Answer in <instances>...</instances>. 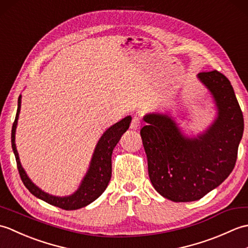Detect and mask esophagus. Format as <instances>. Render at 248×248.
I'll list each match as a JSON object with an SVG mask.
<instances>
[{"label": "esophagus", "mask_w": 248, "mask_h": 248, "mask_svg": "<svg viewBox=\"0 0 248 248\" xmlns=\"http://www.w3.org/2000/svg\"><path fill=\"white\" fill-rule=\"evenodd\" d=\"M140 124H141V119L139 117V116H134L132 118V121H131L130 128L132 130H138L140 128Z\"/></svg>", "instance_id": "34e87169"}]
</instances>
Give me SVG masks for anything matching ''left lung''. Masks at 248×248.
I'll return each instance as SVG.
<instances>
[{
    "label": "left lung",
    "instance_id": "8db88e82",
    "mask_svg": "<svg viewBox=\"0 0 248 248\" xmlns=\"http://www.w3.org/2000/svg\"><path fill=\"white\" fill-rule=\"evenodd\" d=\"M217 102L218 116L207 132L184 138L170 116H145L140 130L152 186L175 202H194L233 170L244 131L243 113L229 80L217 70L198 75Z\"/></svg>",
    "mask_w": 248,
    "mask_h": 248
}]
</instances>
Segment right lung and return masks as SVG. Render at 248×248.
I'll return each instance as SVG.
<instances>
[{"label":"right lung","instance_id":"obj_1","mask_svg":"<svg viewBox=\"0 0 248 248\" xmlns=\"http://www.w3.org/2000/svg\"><path fill=\"white\" fill-rule=\"evenodd\" d=\"M21 108V96L18 99V109L16 114V118L12 128V147L17 162V167L21 180H22L25 187L34 195V196L43 199L44 202H48L55 207H59L64 210H77L85 207V205L96 200L101 195L105 188L108 187V182L112 176V154L115 146L117 145L121 135L128 130L131 124V117L124 118L118 121L112 127L105 131L104 134L99 140L96 149H94L91 166L86 173L85 178L83 179L82 184L78 191L68 197H56L46 194L37 187L31 182L29 177L26 176L24 170L21 166L19 155L15 144V132L17 127L18 117Z\"/></svg>","mask_w":248,"mask_h":248}]
</instances>
